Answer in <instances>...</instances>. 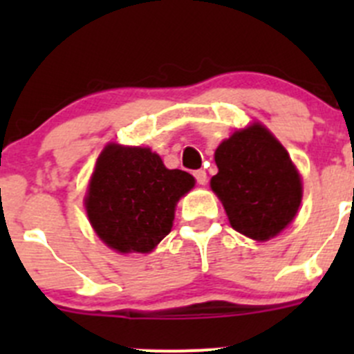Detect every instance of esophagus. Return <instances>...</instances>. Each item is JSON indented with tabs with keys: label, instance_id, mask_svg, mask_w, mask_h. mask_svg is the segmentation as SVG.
Segmentation results:
<instances>
[{
	"label": "esophagus",
	"instance_id": "obj_1",
	"mask_svg": "<svg viewBox=\"0 0 354 354\" xmlns=\"http://www.w3.org/2000/svg\"><path fill=\"white\" fill-rule=\"evenodd\" d=\"M194 176H195V180H197V183L198 185H205L207 183V174H205V171H202V169H197L194 173Z\"/></svg>",
	"mask_w": 354,
	"mask_h": 354
}]
</instances>
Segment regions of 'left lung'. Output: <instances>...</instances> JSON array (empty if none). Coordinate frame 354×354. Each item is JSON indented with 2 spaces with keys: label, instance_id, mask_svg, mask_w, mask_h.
<instances>
[{
  "label": "left lung",
  "instance_id": "1",
  "mask_svg": "<svg viewBox=\"0 0 354 354\" xmlns=\"http://www.w3.org/2000/svg\"><path fill=\"white\" fill-rule=\"evenodd\" d=\"M219 173L210 188L223 202L233 230L257 241L277 236L295 219L301 178L276 137L253 123L216 149Z\"/></svg>",
  "mask_w": 354,
  "mask_h": 354
}]
</instances>
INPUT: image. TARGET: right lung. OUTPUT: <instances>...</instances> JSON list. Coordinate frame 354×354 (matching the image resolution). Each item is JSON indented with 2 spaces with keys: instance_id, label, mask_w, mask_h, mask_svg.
<instances>
[{
  "instance_id": "obj_1",
  "label": "right lung",
  "mask_w": 354,
  "mask_h": 354,
  "mask_svg": "<svg viewBox=\"0 0 354 354\" xmlns=\"http://www.w3.org/2000/svg\"><path fill=\"white\" fill-rule=\"evenodd\" d=\"M195 178L167 169L149 147L109 144L88 183L85 210L95 234L120 253H149L173 227L178 200Z\"/></svg>"
}]
</instances>
